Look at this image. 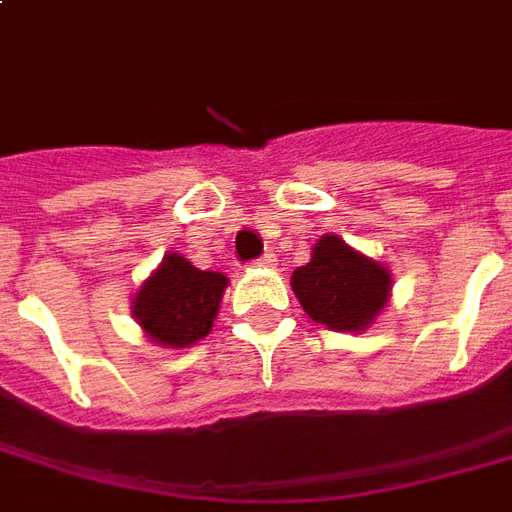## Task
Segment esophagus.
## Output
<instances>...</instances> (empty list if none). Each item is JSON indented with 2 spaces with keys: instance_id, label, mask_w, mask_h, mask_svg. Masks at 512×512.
<instances>
[{
  "instance_id": "obj_1",
  "label": "esophagus",
  "mask_w": 512,
  "mask_h": 512,
  "mask_svg": "<svg viewBox=\"0 0 512 512\" xmlns=\"http://www.w3.org/2000/svg\"><path fill=\"white\" fill-rule=\"evenodd\" d=\"M255 263L263 265V268H273V265H276V255H273V252H265V255L257 257Z\"/></svg>"
}]
</instances>
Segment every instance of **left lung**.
<instances>
[{"label":"left lung","instance_id":"1","mask_svg":"<svg viewBox=\"0 0 512 512\" xmlns=\"http://www.w3.org/2000/svg\"><path fill=\"white\" fill-rule=\"evenodd\" d=\"M390 271L348 247L340 236H321L311 263L292 273V289L303 311L335 332H364L388 305Z\"/></svg>","mask_w":512,"mask_h":512}]
</instances>
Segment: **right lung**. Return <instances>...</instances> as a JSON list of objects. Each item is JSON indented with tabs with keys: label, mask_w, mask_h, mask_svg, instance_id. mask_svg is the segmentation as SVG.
<instances>
[{
	"label": "right lung",
	"mask_w": 512,
	"mask_h": 512,
	"mask_svg": "<svg viewBox=\"0 0 512 512\" xmlns=\"http://www.w3.org/2000/svg\"><path fill=\"white\" fill-rule=\"evenodd\" d=\"M228 287L223 273L199 271L170 252L132 300V316L156 345L188 348L209 335Z\"/></svg>",
	"instance_id": "1"
}]
</instances>
